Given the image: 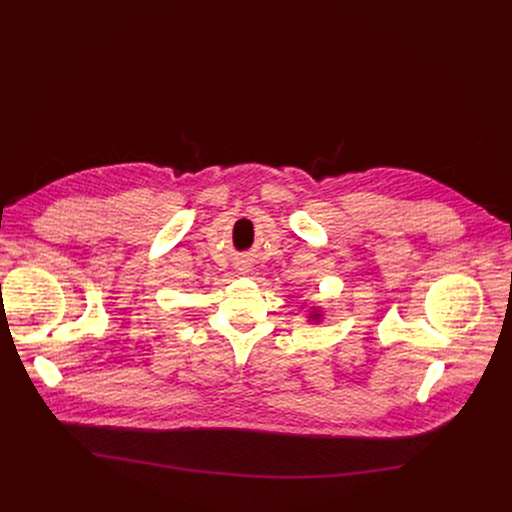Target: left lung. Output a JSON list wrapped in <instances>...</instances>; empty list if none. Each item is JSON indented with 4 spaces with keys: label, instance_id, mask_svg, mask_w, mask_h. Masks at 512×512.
Wrapping results in <instances>:
<instances>
[{
    "label": "left lung",
    "instance_id": "left-lung-1",
    "mask_svg": "<svg viewBox=\"0 0 512 512\" xmlns=\"http://www.w3.org/2000/svg\"><path fill=\"white\" fill-rule=\"evenodd\" d=\"M320 318H322V314H320V312H318V310H316V308H314V312H312V314H310V320H312V322H318V320H320Z\"/></svg>",
    "mask_w": 512,
    "mask_h": 512
}]
</instances>
